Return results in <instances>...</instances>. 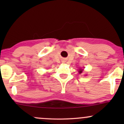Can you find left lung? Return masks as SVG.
<instances>
[{"mask_svg":"<svg viewBox=\"0 0 124 124\" xmlns=\"http://www.w3.org/2000/svg\"><path fill=\"white\" fill-rule=\"evenodd\" d=\"M83 69H79V73H82V72H83Z\"/></svg>","mask_w":124,"mask_h":124,"instance_id":"left-lung-1","label":"left lung"}]
</instances>
